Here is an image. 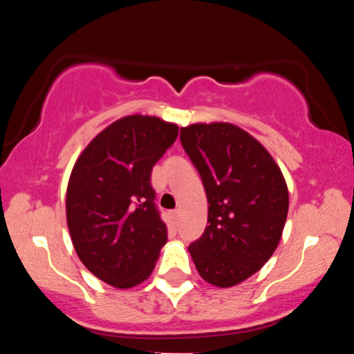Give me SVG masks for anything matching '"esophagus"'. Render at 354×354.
Segmentation results:
<instances>
[{"mask_svg": "<svg viewBox=\"0 0 354 354\" xmlns=\"http://www.w3.org/2000/svg\"><path fill=\"white\" fill-rule=\"evenodd\" d=\"M171 218L174 223H178V219H180V209H173L171 211Z\"/></svg>", "mask_w": 354, "mask_h": 354, "instance_id": "obj_1", "label": "esophagus"}]
</instances>
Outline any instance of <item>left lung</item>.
Segmentation results:
<instances>
[{
    "label": "left lung",
    "mask_w": 354,
    "mask_h": 354,
    "mask_svg": "<svg viewBox=\"0 0 354 354\" xmlns=\"http://www.w3.org/2000/svg\"><path fill=\"white\" fill-rule=\"evenodd\" d=\"M180 140L209 205V225L189 245L191 258L203 279L234 286L265 265L281 239L286 181L263 145L234 124H191Z\"/></svg>",
    "instance_id": "1"
}]
</instances>
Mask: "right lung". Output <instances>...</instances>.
<instances>
[{
  "label": "right lung",
  "instance_id": "1",
  "mask_svg": "<svg viewBox=\"0 0 354 354\" xmlns=\"http://www.w3.org/2000/svg\"><path fill=\"white\" fill-rule=\"evenodd\" d=\"M178 126L133 115L86 146L66 191V221L83 265L101 281L133 288L151 274L168 230L151 186L153 166L176 141Z\"/></svg>",
  "mask_w": 354,
  "mask_h": 354
}]
</instances>
